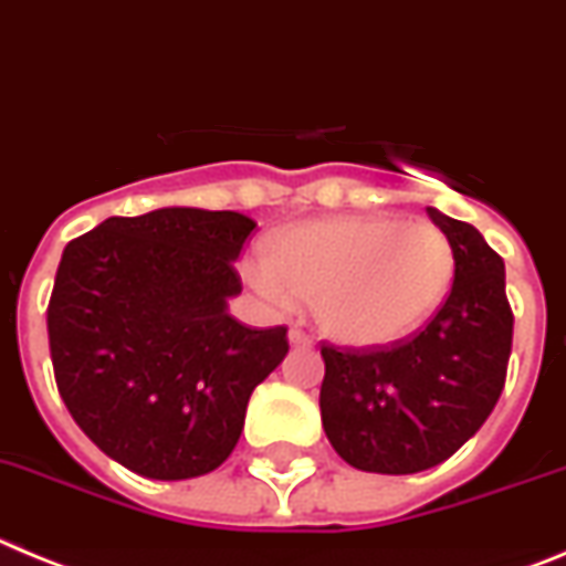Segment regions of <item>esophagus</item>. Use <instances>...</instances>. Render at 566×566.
<instances>
[{"mask_svg": "<svg viewBox=\"0 0 566 566\" xmlns=\"http://www.w3.org/2000/svg\"><path fill=\"white\" fill-rule=\"evenodd\" d=\"M287 338H290V344H293V346H310V335L304 333V329H298V327L290 329Z\"/></svg>", "mask_w": 566, "mask_h": 566, "instance_id": "1", "label": "esophagus"}]
</instances>
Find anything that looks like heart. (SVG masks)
<instances>
[{
	"mask_svg": "<svg viewBox=\"0 0 566 566\" xmlns=\"http://www.w3.org/2000/svg\"><path fill=\"white\" fill-rule=\"evenodd\" d=\"M248 279L282 310L315 298L321 329L340 344L386 346L446 302L454 248L431 222L340 213L279 228Z\"/></svg>",
	"mask_w": 566,
	"mask_h": 566,
	"instance_id": "heart-1",
	"label": "heart"
}]
</instances>
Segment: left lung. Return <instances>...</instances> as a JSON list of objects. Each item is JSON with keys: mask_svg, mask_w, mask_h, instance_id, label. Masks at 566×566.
I'll return each mask as SVG.
<instances>
[{"mask_svg": "<svg viewBox=\"0 0 566 566\" xmlns=\"http://www.w3.org/2000/svg\"><path fill=\"white\" fill-rule=\"evenodd\" d=\"M429 217L454 248V284L426 329L378 349L321 346V422L344 462L417 473L465 446L505 386L513 313L505 262L468 222Z\"/></svg>", "mask_w": 566, "mask_h": 566, "instance_id": "left-lung-1", "label": "left lung"}]
</instances>
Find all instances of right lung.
I'll use <instances>...</instances> for the list:
<instances>
[{"instance_id":"obj_1","label":"right lung","mask_w":566,"mask_h":566,"mask_svg":"<svg viewBox=\"0 0 566 566\" xmlns=\"http://www.w3.org/2000/svg\"><path fill=\"white\" fill-rule=\"evenodd\" d=\"M256 222L157 208L109 217L61 253L48 307L61 400L95 446L149 480H191L231 457L287 327L228 313L233 262Z\"/></svg>"}]
</instances>
